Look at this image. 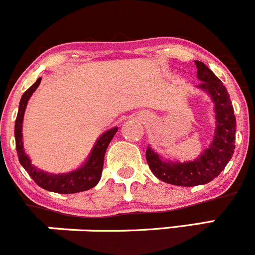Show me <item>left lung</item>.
I'll return each instance as SVG.
<instances>
[{
	"mask_svg": "<svg viewBox=\"0 0 255 255\" xmlns=\"http://www.w3.org/2000/svg\"><path fill=\"white\" fill-rule=\"evenodd\" d=\"M195 63L197 78L202 82L197 89L203 90L214 105L216 128L210 146L195 160L185 162L166 160L150 146L146 150V160L153 175L163 182L183 187L211 182L224 170L236 147V117L228 92L205 63L200 60Z\"/></svg>",
	"mask_w": 255,
	"mask_h": 255,
	"instance_id": "1",
	"label": "left lung"
}]
</instances>
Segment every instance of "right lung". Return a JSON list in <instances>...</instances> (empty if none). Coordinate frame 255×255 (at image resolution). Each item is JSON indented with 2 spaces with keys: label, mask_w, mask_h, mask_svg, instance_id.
Instances as JSON below:
<instances>
[{
  "label": "right lung",
  "mask_w": 255,
  "mask_h": 255,
  "mask_svg": "<svg viewBox=\"0 0 255 255\" xmlns=\"http://www.w3.org/2000/svg\"><path fill=\"white\" fill-rule=\"evenodd\" d=\"M42 78H38L37 82L31 88L23 93L19 102L18 114H17L16 123H14V138H16V150L18 153V160L24 170L28 172L32 180L44 190L50 191L55 193H77L87 191L89 188L95 187L102 177L103 166H104V156L110 141L117 133L118 128H113L110 130L105 131L104 133L99 136L93 146L92 151L89 153V157L87 158L84 163L80 167L70 171L67 173H50L47 171H43L41 168L36 167L29 160L28 155L24 151L23 146V133H22V124H23L24 112H26L27 104H28L29 98L32 97L37 88L39 87Z\"/></svg>",
  "instance_id": "add662e5"
}]
</instances>
